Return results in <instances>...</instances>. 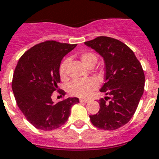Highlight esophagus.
Wrapping results in <instances>:
<instances>
[{
  "instance_id": "obj_1",
  "label": "esophagus",
  "mask_w": 159,
  "mask_h": 159,
  "mask_svg": "<svg viewBox=\"0 0 159 159\" xmlns=\"http://www.w3.org/2000/svg\"><path fill=\"white\" fill-rule=\"evenodd\" d=\"M80 102H85V103H86V102H89V100H88V99H85V98H80Z\"/></svg>"
}]
</instances>
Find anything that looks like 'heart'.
Returning <instances> with one entry per match:
<instances>
[{
    "instance_id": "heart-1",
    "label": "heart",
    "mask_w": 159,
    "mask_h": 159,
    "mask_svg": "<svg viewBox=\"0 0 159 159\" xmlns=\"http://www.w3.org/2000/svg\"><path fill=\"white\" fill-rule=\"evenodd\" d=\"M81 61L84 65L88 67L89 65L97 63L98 58L96 55L92 52H83L81 55ZM69 60L65 59L61 62L59 68V73L61 79L67 77V66L69 65ZM98 86V82L95 78L90 77L86 79L74 80L69 85V92L72 95L85 98L90 95L92 92Z\"/></svg>"
}]
</instances>
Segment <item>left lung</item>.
I'll return each mask as SVG.
<instances>
[{
    "mask_svg": "<svg viewBox=\"0 0 159 159\" xmlns=\"http://www.w3.org/2000/svg\"><path fill=\"white\" fill-rule=\"evenodd\" d=\"M85 44L103 58L105 83L100 89L104 98L99 100L98 113L90 116L96 128L115 130L129 122L143 94L145 74L141 63L129 47L121 41L99 36ZM107 95L111 96V100Z\"/></svg>",
    "mask_w": 159,
    "mask_h": 159,
    "instance_id": "1",
    "label": "left lung"
}]
</instances>
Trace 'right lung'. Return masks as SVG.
<instances>
[{"label":"right lung","instance_id":"right-lung-1","mask_svg":"<svg viewBox=\"0 0 159 159\" xmlns=\"http://www.w3.org/2000/svg\"><path fill=\"white\" fill-rule=\"evenodd\" d=\"M76 46L45 41L26 51L18 61L12 90L19 109L36 129L43 131L58 129L68 120L72 107L79 102L76 97L57 103L52 99L57 84L61 82V61ZM61 93L65 94L64 90Z\"/></svg>","mask_w":159,"mask_h":159}]
</instances>
